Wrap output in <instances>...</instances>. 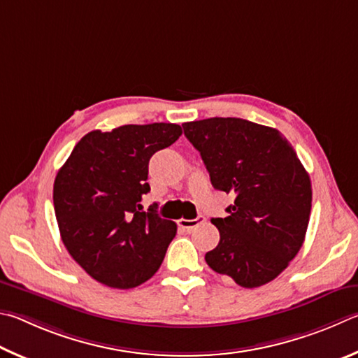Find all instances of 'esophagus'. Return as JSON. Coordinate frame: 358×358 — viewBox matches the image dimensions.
<instances>
[{
  "label": "esophagus",
  "mask_w": 358,
  "mask_h": 358,
  "mask_svg": "<svg viewBox=\"0 0 358 358\" xmlns=\"http://www.w3.org/2000/svg\"><path fill=\"white\" fill-rule=\"evenodd\" d=\"M206 222V217H203V215H199V217H196V218H193V220H187V218H180V220L178 222V224L182 229H192V228H195V227H198V224H201V223H204Z\"/></svg>",
  "instance_id": "1"
}]
</instances>
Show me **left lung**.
<instances>
[{
  "mask_svg": "<svg viewBox=\"0 0 358 358\" xmlns=\"http://www.w3.org/2000/svg\"><path fill=\"white\" fill-rule=\"evenodd\" d=\"M182 127L214 189L236 193L228 217L212 218L220 242L206 262L242 287L277 278L302 248L310 222L311 180L296 150L277 129L241 117Z\"/></svg>",
  "mask_w": 358,
  "mask_h": 358,
  "instance_id": "1",
  "label": "left lung"
}]
</instances>
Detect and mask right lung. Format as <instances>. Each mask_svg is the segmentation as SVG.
Wrapping results in <instances>:
<instances>
[{
  "label": "right lung",
  "instance_id": "1",
  "mask_svg": "<svg viewBox=\"0 0 358 358\" xmlns=\"http://www.w3.org/2000/svg\"><path fill=\"white\" fill-rule=\"evenodd\" d=\"M182 135L178 124L121 125L92 130L56 174L53 204L61 239L87 275L130 289L159 271L178 227L144 212L149 160Z\"/></svg>",
  "mask_w": 358,
  "mask_h": 358
}]
</instances>
